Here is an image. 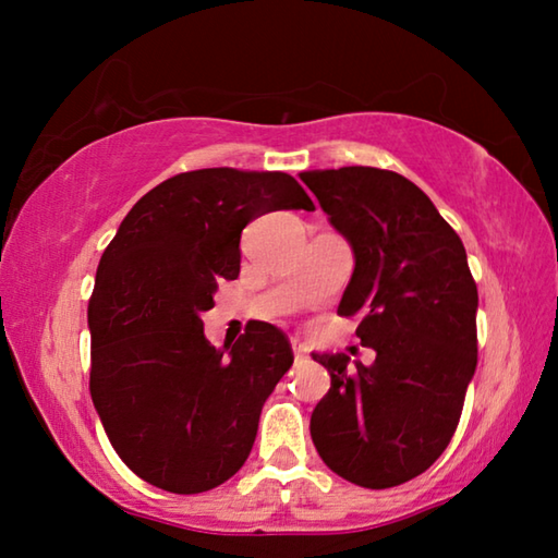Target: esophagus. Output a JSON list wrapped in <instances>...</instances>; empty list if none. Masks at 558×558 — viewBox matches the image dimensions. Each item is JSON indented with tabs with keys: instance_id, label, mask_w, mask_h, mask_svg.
<instances>
[{
	"instance_id": "1",
	"label": "esophagus",
	"mask_w": 558,
	"mask_h": 558,
	"mask_svg": "<svg viewBox=\"0 0 558 558\" xmlns=\"http://www.w3.org/2000/svg\"><path fill=\"white\" fill-rule=\"evenodd\" d=\"M290 344H292V354H295V359H302V356H305L307 349H305V344L300 342V339H290Z\"/></svg>"
}]
</instances>
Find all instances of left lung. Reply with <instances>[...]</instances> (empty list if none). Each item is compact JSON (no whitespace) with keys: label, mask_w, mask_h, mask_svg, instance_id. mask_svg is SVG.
I'll return each instance as SVG.
<instances>
[{"label":"left lung","mask_w":558,"mask_h":558,"mask_svg":"<svg viewBox=\"0 0 558 558\" xmlns=\"http://www.w3.org/2000/svg\"><path fill=\"white\" fill-rule=\"evenodd\" d=\"M354 272L337 315L362 317L372 366L313 354L332 376L310 418L325 465L359 487L386 489L426 472L458 428L477 366V286L465 245L409 179L376 167L302 172Z\"/></svg>","instance_id":"1"}]
</instances>
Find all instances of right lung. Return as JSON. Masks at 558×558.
<instances>
[{
	"mask_svg": "<svg viewBox=\"0 0 558 558\" xmlns=\"http://www.w3.org/2000/svg\"><path fill=\"white\" fill-rule=\"evenodd\" d=\"M280 209L315 211L286 172H182L132 206L98 263L93 405L120 460L167 493H206L241 470L292 366L278 327L253 319L226 353L202 323L219 280L239 278L241 231Z\"/></svg>",
	"mask_w": 558,
	"mask_h": 558,
	"instance_id": "right-lung-1",
	"label": "right lung"
}]
</instances>
